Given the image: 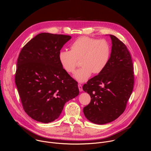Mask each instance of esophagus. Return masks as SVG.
<instances>
[{"label":"esophagus","instance_id":"1","mask_svg":"<svg viewBox=\"0 0 151 151\" xmlns=\"http://www.w3.org/2000/svg\"><path fill=\"white\" fill-rule=\"evenodd\" d=\"M78 88H79V91H82V85L81 84H78Z\"/></svg>","mask_w":151,"mask_h":151}]
</instances>
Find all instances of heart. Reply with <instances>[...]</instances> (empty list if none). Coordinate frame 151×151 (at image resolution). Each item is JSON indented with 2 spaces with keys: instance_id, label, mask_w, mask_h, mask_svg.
<instances>
[{
  "instance_id": "heart-1",
  "label": "heart",
  "mask_w": 151,
  "mask_h": 151,
  "mask_svg": "<svg viewBox=\"0 0 151 151\" xmlns=\"http://www.w3.org/2000/svg\"><path fill=\"white\" fill-rule=\"evenodd\" d=\"M111 46L107 40L88 36H80L70 45V50L59 52L58 60L63 69L68 73H74L78 61L81 68L74 75L80 82L87 81L92 73H101L108 64L111 57Z\"/></svg>"
}]
</instances>
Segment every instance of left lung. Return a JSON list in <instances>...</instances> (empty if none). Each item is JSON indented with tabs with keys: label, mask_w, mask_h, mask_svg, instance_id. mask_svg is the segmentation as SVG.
<instances>
[{
	"label": "left lung",
	"mask_w": 151,
	"mask_h": 151,
	"mask_svg": "<svg viewBox=\"0 0 151 151\" xmlns=\"http://www.w3.org/2000/svg\"><path fill=\"white\" fill-rule=\"evenodd\" d=\"M110 37L112 46L108 64L82 88L91 97L89 104L83 107L84 115L100 125L115 120L124 112L134 86L131 55L122 42L114 35Z\"/></svg>",
	"instance_id": "obj_1"
}]
</instances>
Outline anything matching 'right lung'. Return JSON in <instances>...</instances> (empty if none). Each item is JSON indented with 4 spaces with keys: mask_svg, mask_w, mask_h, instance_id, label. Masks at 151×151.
Listing matches in <instances>:
<instances>
[{
    "mask_svg": "<svg viewBox=\"0 0 151 151\" xmlns=\"http://www.w3.org/2000/svg\"><path fill=\"white\" fill-rule=\"evenodd\" d=\"M70 36L42 33L23 47L18 60L15 84L23 109L34 120L57 119L69 100L78 96V82L62 68L61 48Z\"/></svg>",
    "mask_w": 151,
    "mask_h": 151,
    "instance_id": "add662e5",
    "label": "right lung"
}]
</instances>
